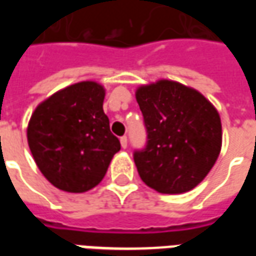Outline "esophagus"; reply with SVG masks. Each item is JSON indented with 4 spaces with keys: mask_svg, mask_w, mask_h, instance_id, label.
<instances>
[{
    "mask_svg": "<svg viewBox=\"0 0 256 256\" xmlns=\"http://www.w3.org/2000/svg\"><path fill=\"white\" fill-rule=\"evenodd\" d=\"M120 145H122L123 150H126V148H128V137H126V136L120 137Z\"/></svg>",
    "mask_w": 256,
    "mask_h": 256,
    "instance_id": "obj_1",
    "label": "esophagus"
}]
</instances>
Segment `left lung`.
Wrapping results in <instances>:
<instances>
[{
    "label": "left lung",
    "instance_id": "obj_1",
    "mask_svg": "<svg viewBox=\"0 0 256 256\" xmlns=\"http://www.w3.org/2000/svg\"><path fill=\"white\" fill-rule=\"evenodd\" d=\"M136 98L146 128L145 148L134 152L141 180L159 193L198 186L222 146L215 106L198 90L167 79L140 86Z\"/></svg>",
    "mask_w": 256,
    "mask_h": 256
}]
</instances>
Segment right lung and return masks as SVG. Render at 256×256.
I'll return each mask as SVG.
<instances>
[{"label": "right lung", "mask_w": 256, "mask_h": 256, "mask_svg": "<svg viewBox=\"0 0 256 256\" xmlns=\"http://www.w3.org/2000/svg\"><path fill=\"white\" fill-rule=\"evenodd\" d=\"M106 89L84 80L58 90L32 112L27 141L36 166L53 186L82 193L94 188L120 150L102 102Z\"/></svg>", "instance_id": "obj_1"}]
</instances>
